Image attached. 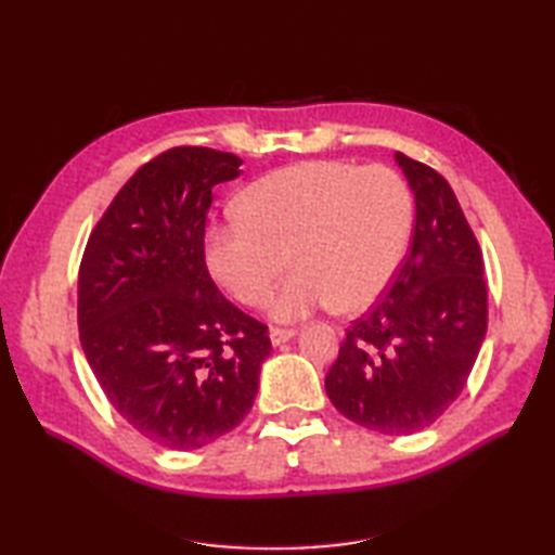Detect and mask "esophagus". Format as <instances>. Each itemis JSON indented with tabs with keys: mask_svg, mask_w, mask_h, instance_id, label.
<instances>
[{
	"mask_svg": "<svg viewBox=\"0 0 555 555\" xmlns=\"http://www.w3.org/2000/svg\"><path fill=\"white\" fill-rule=\"evenodd\" d=\"M293 336H296V328H271V332H269L271 346H281V344H286V340H291Z\"/></svg>",
	"mask_w": 555,
	"mask_h": 555,
	"instance_id": "esophagus-1",
	"label": "esophagus"
}]
</instances>
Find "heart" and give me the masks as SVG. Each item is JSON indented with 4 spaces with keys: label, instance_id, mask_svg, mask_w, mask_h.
<instances>
[{
    "label": "heart",
    "instance_id": "obj_1",
    "mask_svg": "<svg viewBox=\"0 0 555 555\" xmlns=\"http://www.w3.org/2000/svg\"><path fill=\"white\" fill-rule=\"evenodd\" d=\"M238 217L205 235L211 276L257 308L288 259L296 274L269 300V317L298 322L324 308L356 314L384 296L408 253L412 197L386 167L300 162L247 185Z\"/></svg>",
    "mask_w": 555,
    "mask_h": 555
}]
</instances>
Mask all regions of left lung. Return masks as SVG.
Here are the masks:
<instances>
[{
  "label": "left lung",
  "mask_w": 555,
  "mask_h": 555,
  "mask_svg": "<svg viewBox=\"0 0 555 555\" xmlns=\"http://www.w3.org/2000/svg\"><path fill=\"white\" fill-rule=\"evenodd\" d=\"M415 195V233L393 284L352 322L326 396L364 429H427L463 393L487 336L485 259L441 173L396 152Z\"/></svg>",
  "instance_id": "left-lung-1"
}]
</instances>
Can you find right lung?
<instances>
[{"label":"right lung","mask_w":555,"mask_h":555,"mask_svg":"<svg viewBox=\"0 0 555 555\" xmlns=\"http://www.w3.org/2000/svg\"><path fill=\"white\" fill-rule=\"evenodd\" d=\"M241 164L209 147L162 152L112 199L80 262L90 370L138 434L173 451L238 427L271 352L267 326L223 298L205 264L211 191Z\"/></svg>","instance_id":"add662e5"}]
</instances>
